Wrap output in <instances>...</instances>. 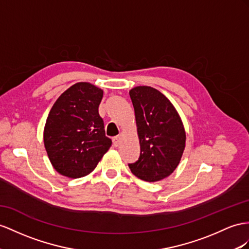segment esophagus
Returning a JSON list of instances; mask_svg holds the SVG:
<instances>
[{"mask_svg":"<svg viewBox=\"0 0 249 249\" xmlns=\"http://www.w3.org/2000/svg\"><path fill=\"white\" fill-rule=\"evenodd\" d=\"M112 142H113V146H114V147H118V146L120 145V142H121V135H119V136H117V137H114V138L112 139Z\"/></svg>","mask_w":249,"mask_h":249,"instance_id":"esophagus-1","label":"esophagus"}]
</instances>
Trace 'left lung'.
Instances as JSON below:
<instances>
[{
    "instance_id": "1",
    "label": "left lung",
    "mask_w": 249,
    "mask_h": 249,
    "mask_svg": "<svg viewBox=\"0 0 249 249\" xmlns=\"http://www.w3.org/2000/svg\"><path fill=\"white\" fill-rule=\"evenodd\" d=\"M135 108L140 157L128 164L131 173L146 182H157L174 173L185 148L186 135L179 113L165 95L149 86L129 91Z\"/></svg>"
}]
</instances>
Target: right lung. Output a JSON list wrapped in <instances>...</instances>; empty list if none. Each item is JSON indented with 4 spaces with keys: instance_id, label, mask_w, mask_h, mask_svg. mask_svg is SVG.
I'll return each instance as SVG.
<instances>
[{
    "instance_id": "add662e5",
    "label": "right lung",
    "mask_w": 249,
    "mask_h": 249,
    "mask_svg": "<svg viewBox=\"0 0 249 249\" xmlns=\"http://www.w3.org/2000/svg\"><path fill=\"white\" fill-rule=\"evenodd\" d=\"M102 98V89L80 82L64 91L50 109L44 145L62 176L76 179L90 174L111 146L99 114Z\"/></svg>"
}]
</instances>
